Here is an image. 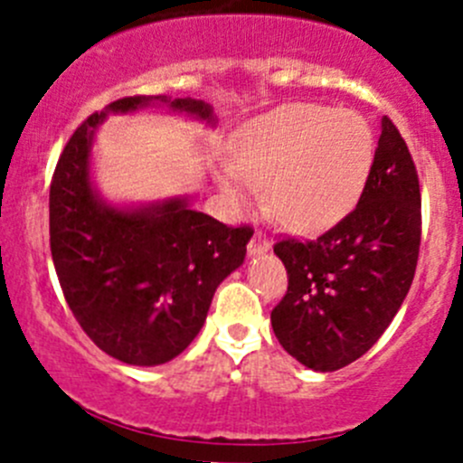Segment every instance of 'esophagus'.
I'll use <instances>...</instances> for the list:
<instances>
[{"mask_svg": "<svg viewBox=\"0 0 463 463\" xmlns=\"http://www.w3.org/2000/svg\"><path fill=\"white\" fill-rule=\"evenodd\" d=\"M269 249H270L269 237H266L261 231L255 232L253 240H250V244H249V255H261V253H266Z\"/></svg>", "mask_w": 463, "mask_h": 463, "instance_id": "34e87169", "label": "esophagus"}]
</instances>
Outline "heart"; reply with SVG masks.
Here are the masks:
<instances>
[{
  "instance_id": "1",
  "label": "heart",
  "mask_w": 463,
  "mask_h": 463,
  "mask_svg": "<svg viewBox=\"0 0 463 463\" xmlns=\"http://www.w3.org/2000/svg\"><path fill=\"white\" fill-rule=\"evenodd\" d=\"M374 163V134L361 114L291 102L249 120L232 141L223 190L249 203L269 190L275 217L293 231L331 226L354 208Z\"/></svg>"
}]
</instances>
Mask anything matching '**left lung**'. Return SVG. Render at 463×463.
Returning <instances> with one entry per match:
<instances>
[{
    "instance_id": "left-lung-1",
    "label": "left lung",
    "mask_w": 463,
    "mask_h": 463,
    "mask_svg": "<svg viewBox=\"0 0 463 463\" xmlns=\"http://www.w3.org/2000/svg\"><path fill=\"white\" fill-rule=\"evenodd\" d=\"M421 193L410 149L387 116L356 208L316 240L273 246L288 287L270 311L279 345L316 372L361 358L390 326L414 279Z\"/></svg>"
}]
</instances>
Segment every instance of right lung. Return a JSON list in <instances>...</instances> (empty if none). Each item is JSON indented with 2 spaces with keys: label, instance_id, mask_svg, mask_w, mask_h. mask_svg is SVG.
Listing matches in <instances>:
<instances>
[{
  "label": "right lung",
  "instance_id": "1",
  "mask_svg": "<svg viewBox=\"0 0 463 463\" xmlns=\"http://www.w3.org/2000/svg\"><path fill=\"white\" fill-rule=\"evenodd\" d=\"M161 102L213 125L194 98L128 96L107 111ZM107 111L91 114L64 145L49 193V235L64 300L82 331L128 365H163L202 331L219 284L241 266L250 226H226L188 199L116 208L91 184L89 158Z\"/></svg>",
  "mask_w": 463,
  "mask_h": 463
}]
</instances>
